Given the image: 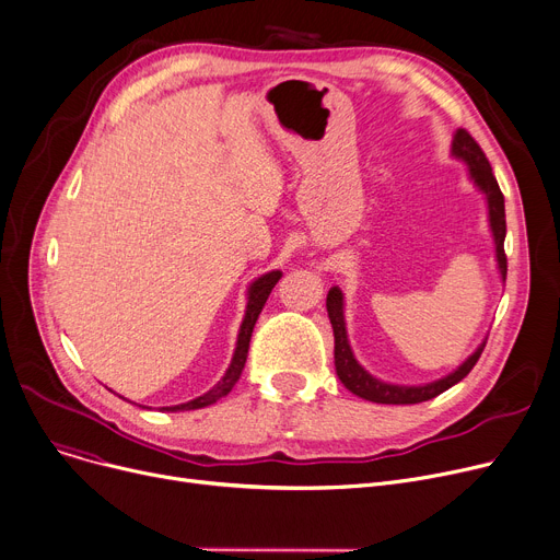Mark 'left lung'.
Here are the masks:
<instances>
[{
    "label": "left lung",
    "instance_id": "obj_1",
    "mask_svg": "<svg viewBox=\"0 0 560 560\" xmlns=\"http://www.w3.org/2000/svg\"><path fill=\"white\" fill-rule=\"evenodd\" d=\"M452 151L454 155H458L462 160L468 162L470 167V176L472 180L479 185V189L486 191L488 199V214H490V228L492 235H495V250H498V265L502 271V278L506 280V253H504V237H506V212H504V194L498 185L495 174H492L490 162L486 158V153L481 151V147L477 144V140L468 133L466 128H458L454 142H452ZM327 316H330L332 330H335V366H337V375L343 382V386L348 390H352L354 396L371 400V402H380V405H416V402H424L432 400L436 396H441L443 390H447L450 386H454L456 382H462L479 361L486 343H481L477 348V352L472 357H468V361H464L452 375L424 384V386H396V384H384L380 380H375L373 375H369L364 369L357 364V359L350 350L348 343V335H346V320H343V295L339 287H332L327 291Z\"/></svg>",
    "mask_w": 560,
    "mask_h": 560
}]
</instances>
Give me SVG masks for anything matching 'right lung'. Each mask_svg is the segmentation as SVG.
<instances>
[{"label":"right lung","mask_w":560,"mask_h":560,"mask_svg":"<svg viewBox=\"0 0 560 560\" xmlns=\"http://www.w3.org/2000/svg\"><path fill=\"white\" fill-rule=\"evenodd\" d=\"M280 271H271L267 276L257 278L250 289H248V307H246V316H244V323H242V330H240V339H237V350H235V357H233V364H230V369L225 371L223 380L212 388L208 390L206 396L196 398V400H189L185 405H176V407H162L164 411H189V409H201V407H208V405H214L219 398L228 396L230 388H233L244 371V364H246V357H248V346H250V335H253V327H255V320L261 312V307H265L267 299L271 289L276 287V282L280 280Z\"/></svg>","instance_id":"add662e5"}]
</instances>
